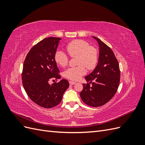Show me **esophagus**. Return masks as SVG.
I'll use <instances>...</instances> for the list:
<instances>
[{
    "label": "esophagus",
    "instance_id": "esophagus-1",
    "mask_svg": "<svg viewBox=\"0 0 145 145\" xmlns=\"http://www.w3.org/2000/svg\"><path fill=\"white\" fill-rule=\"evenodd\" d=\"M69 84L71 85H75L76 84V82H72V81H69Z\"/></svg>",
    "mask_w": 145,
    "mask_h": 145
}]
</instances>
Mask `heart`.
Wrapping results in <instances>:
<instances>
[{"label": "heart", "mask_w": 145, "mask_h": 145, "mask_svg": "<svg viewBox=\"0 0 145 145\" xmlns=\"http://www.w3.org/2000/svg\"><path fill=\"white\" fill-rule=\"evenodd\" d=\"M67 50L71 57L78 56V67L69 68L64 72V76L69 80L76 81L86 73L85 67L88 69H94L98 61L97 51L83 40H74L67 45ZM54 60L61 67L68 63V57L63 51L57 50L54 54Z\"/></svg>", "instance_id": "heart-1"}]
</instances>
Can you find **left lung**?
<instances>
[{"instance_id": "8db88e82", "label": "left lung", "mask_w": 145, "mask_h": 145, "mask_svg": "<svg viewBox=\"0 0 145 145\" xmlns=\"http://www.w3.org/2000/svg\"><path fill=\"white\" fill-rule=\"evenodd\" d=\"M92 37L97 42L99 47L98 63L93 71L85 77L88 83H83L80 95L86 105L99 107L108 103L116 93L120 72L118 61L111 48L97 37Z\"/></svg>"}]
</instances>
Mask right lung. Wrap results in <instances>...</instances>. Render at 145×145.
Here are the masks:
<instances>
[{"label":"right lung","mask_w":145,"mask_h":145,"mask_svg":"<svg viewBox=\"0 0 145 145\" xmlns=\"http://www.w3.org/2000/svg\"><path fill=\"white\" fill-rule=\"evenodd\" d=\"M61 39H43L30 50L24 63L22 76L24 89L31 100L43 108H51L59 105L69 85L66 79L49 83L54 78H60L54 54Z\"/></svg>","instance_id":"obj_1"}]
</instances>
